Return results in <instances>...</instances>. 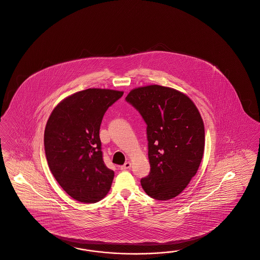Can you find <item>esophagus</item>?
<instances>
[{"label": "esophagus", "mask_w": 260, "mask_h": 260, "mask_svg": "<svg viewBox=\"0 0 260 260\" xmlns=\"http://www.w3.org/2000/svg\"><path fill=\"white\" fill-rule=\"evenodd\" d=\"M131 166H132V163H131V162H125L124 165H122V166L120 167V170H127V169H129V168H131Z\"/></svg>", "instance_id": "esophagus-1"}]
</instances>
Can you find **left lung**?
Returning <instances> with one entry per match:
<instances>
[{
  "label": "left lung",
  "instance_id": "8db88e82",
  "mask_svg": "<svg viewBox=\"0 0 260 260\" xmlns=\"http://www.w3.org/2000/svg\"><path fill=\"white\" fill-rule=\"evenodd\" d=\"M125 101L147 124L151 171L140 181L144 191L159 201L177 197L204 154L205 125L197 107L185 94L156 84L132 90Z\"/></svg>",
  "mask_w": 260,
  "mask_h": 260
}]
</instances>
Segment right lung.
Here are the masks:
<instances>
[{"label":"right lung","mask_w":260,"mask_h":260,"mask_svg":"<svg viewBox=\"0 0 260 260\" xmlns=\"http://www.w3.org/2000/svg\"><path fill=\"white\" fill-rule=\"evenodd\" d=\"M123 91L89 88L62 100L48 119L46 158L54 179L70 197L94 204L106 197L114 172L103 159L100 126Z\"/></svg>","instance_id":"right-lung-1"}]
</instances>
